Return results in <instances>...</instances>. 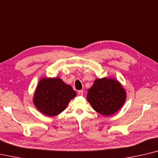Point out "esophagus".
I'll return each mask as SVG.
<instances>
[{"label": "esophagus", "instance_id": "1", "mask_svg": "<svg viewBox=\"0 0 158 158\" xmlns=\"http://www.w3.org/2000/svg\"><path fill=\"white\" fill-rule=\"evenodd\" d=\"M78 94L79 96H82L84 94V91L83 90H79L78 91Z\"/></svg>", "mask_w": 158, "mask_h": 158}]
</instances>
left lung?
I'll use <instances>...</instances> for the list:
<instances>
[{
	"instance_id": "1",
	"label": "left lung",
	"mask_w": 158,
	"mask_h": 158,
	"mask_svg": "<svg viewBox=\"0 0 158 158\" xmlns=\"http://www.w3.org/2000/svg\"><path fill=\"white\" fill-rule=\"evenodd\" d=\"M127 99V92L118 80L104 77L96 79L88 90L87 100L97 113L104 116L118 111Z\"/></svg>"
}]
</instances>
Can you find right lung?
I'll use <instances>...</instances> for the list:
<instances>
[{"instance_id":"right-lung-1","label":"right lung","mask_w":158,"mask_h":158,"mask_svg":"<svg viewBox=\"0 0 158 158\" xmlns=\"http://www.w3.org/2000/svg\"><path fill=\"white\" fill-rule=\"evenodd\" d=\"M76 92L59 77H42L37 84L33 96V103L40 113L48 117L62 113Z\"/></svg>"}]
</instances>
